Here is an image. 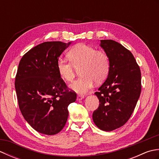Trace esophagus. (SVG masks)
I'll list each match as a JSON object with an SVG mask.
<instances>
[{
  "mask_svg": "<svg viewBox=\"0 0 159 159\" xmlns=\"http://www.w3.org/2000/svg\"><path fill=\"white\" fill-rule=\"evenodd\" d=\"M84 98V96L82 95H78L77 96V100H81Z\"/></svg>",
  "mask_w": 159,
  "mask_h": 159,
  "instance_id": "1",
  "label": "esophagus"
}]
</instances>
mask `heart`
Masks as SVG:
<instances>
[{"label":"heart","instance_id":"1","mask_svg":"<svg viewBox=\"0 0 159 159\" xmlns=\"http://www.w3.org/2000/svg\"><path fill=\"white\" fill-rule=\"evenodd\" d=\"M70 61L59 59L57 67L60 76L67 82H71L79 70L80 76L70 85L74 92L85 94L92 88L93 83H102L110 70V59L102 50L84 43L78 44L68 54Z\"/></svg>","mask_w":159,"mask_h":159}]
</instances>
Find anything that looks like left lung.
Listing matches in <instances>:
<instances>
[{
    "label": "left lung",
    "mask_w": 159,
    "mask_h": 159,
    "mask_svg": "<svg viewBox=\"0 0 159 159\" xmlns=\"http://www.w3.org/2000/svg\"><path fill=\"white\" fill-rule=\"evenodd\" d=\"M110 59L107 80L95 95L99 107L93 111V122L100 130L111 131L129 120L141 94V71L133 54L112 39L100 40Z\"/></svg>",
    "instance_id": "8db88e82"
}]
</instances>
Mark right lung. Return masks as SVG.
<instances>
[{
    "mask_svg": "<svg viewBox=\"0 0 159 159\" xmlns=\"http://www.w3.org/2000/svg\"><path fill=\"white\" fill-rule=\"evenodd\" d=\"M70 43H42L24 55L19 63L15 80L19 108L25 120L40 133H59L68 117L67 107L76 99L57 67L59 57Z\"/></svg>",
    "mask_w": 159,
    "mask_h": 159,
    "instance_id": "obj_1",
    "label": "right lung"
}]
</instances>
